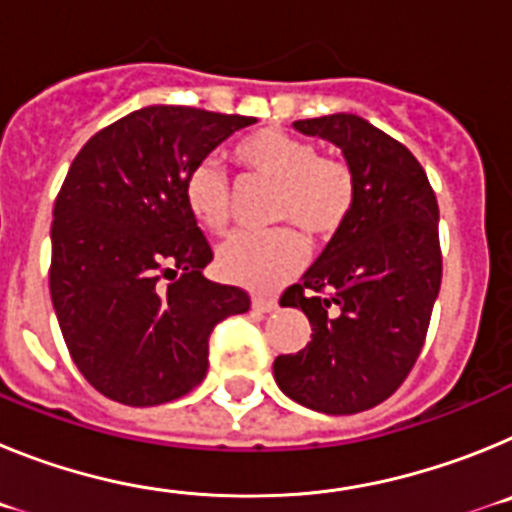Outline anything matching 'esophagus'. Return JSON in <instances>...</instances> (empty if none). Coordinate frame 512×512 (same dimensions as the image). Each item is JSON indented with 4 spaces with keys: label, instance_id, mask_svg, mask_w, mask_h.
Segmentation results:
<instances>
[{
    "label": "esophagus",
    "instance_id": "esophagus-1",
    "mask_svg": "<svg viewBox=\"0 0 512 512\" xmlns=\"http://www.w3.org/2000/svg\"><path fill=\"white\" fill-rule=\"evenodd\" d=\"M251 307L256 312H261V315H269V312L277 310L279 305H277V300H271V297H253Z\"/></svg>",
    "mask_w": 512,
    "mask_h": 512
}]
</instances>
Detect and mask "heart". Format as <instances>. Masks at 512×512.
Listing matches in <instances>:
<instances>
[{"mask_svg": "<svg viewBox=\"0 0 512 512\" xmlns=\"http://www.w3.org/2000/svg\"><path fill=\"white\" fill-rule=\"evenodd\" d=\"M238 164L274 179L271 217L305 233L333 235L356 205V179L343 161L318 156L310 140L282 130H259L235 146ZM184 205L210 233H223L230 220L228 179L217 161H200L184 179ZM305 259V241L292 228L235 233L217 251V271L230 284L274 289L295 274Z\"/></svg>", "mask_w": 512, "mask_h": 512, "instance_id": "obj_1", "label": "heart"}]
</instances>
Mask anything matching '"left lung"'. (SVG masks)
Returning <instances> with one entry per match:
<instances>
[{
  "instance_id": "8db88e82",
  "label": "left lung",
  "mask_w": 512,
  "mask_h": 512,
  "mask_svg": "<svg viewBox=\"0 0 512 512\" xmlns=\"http://www.w3.org/2000/svg\"><path fill=\"white\" fill-rule=\"evenodd\" d=\"M292 125L341 148L356 205L279 300L305 312L312 341L277 356L274 379L305 408L354 415L387 400L423 348L441 289L438 202L418 158L364 117Z\"/></svg>"
}]
</instances>
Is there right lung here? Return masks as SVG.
<instances>
[{
    "mask_svg": "<svg viewBox=\"0 0 512 512\" xmlns=\"http://www.w3.org/2000/svg\"><path fill=\"white\" fill-rule=\"evenodd\" d=\"M253 117L151 104L87 140L56 197L51 300L79 372L110 400L148 408L207 374V341L251 297L202 274L212 248L184 179Z\"/></svg>",
    "mask_w": 512,
    "mask_h": 512,
    "instance_id": "obj_1",
    "label": "right lung"
}]
</instances>
